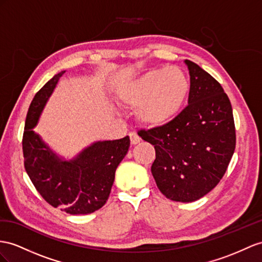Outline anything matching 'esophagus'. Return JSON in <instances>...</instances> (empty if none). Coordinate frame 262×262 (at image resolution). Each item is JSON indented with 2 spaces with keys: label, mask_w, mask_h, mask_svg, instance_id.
I'll use <instances>...</instances> for the list:
<instances>
[{
  "label": "esophagus",
  "mask_w": 262,
  "mask_h": 262,
  "mask_svg": "<svg viewBox=\"0 0 262 262\" xmlns=\"http://www.w3.org/2000/svg\"><path fill=\"white\" fill-rule=\"evenodd\" d=\"M129 138H130V144L132 145H136V144H138L140 142L139 136L137 135L136 133H134V132L129 134Z\"/></svg>",
  "instance_id": "34e87169"
}]
</instances>
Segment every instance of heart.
<instances>
[{"label": "heart", "instance_id": "obj_1", "mask_svg": "<svg viewBox=\"0 0 262 262\" xmlns=\"http://www.w3.org/2000/svg\"><path fill=\"white\" fill-rule=\"evenodd\" d=\"M189 83L177 67L155 69L127 82L119 90V103L136 110L140 124L158 128L170 124L182 112Z\"/></svg>", "mask_w": 262, "mask_h": 262}]
</instances>
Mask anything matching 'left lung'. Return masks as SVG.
Masks as SVG:
<instances>
[{
	"instance_id": "left-lung-1",
	"label": "left lung",
	"mask_w": 262,
	"mask_h": 262,
	"mask_svg": "<svg viewBox=\"0 0 262 262\" xmlns=\"http://www.w3.org/2000/svg\"><path fill=\"white\" fill-rule=\"evenodd\" d=\"M190 76L188 106L170 124L143 130L154 145L151 173L164 196L179 203L204 197L218 185L236 147L230 100L221 85L186 59Z\"/></svg>"
}]
</instances>
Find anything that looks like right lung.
<instances>
[{
	"mask_svg": "<svg viewBox=\"0 0 262 262\" xmlns=\"http://www.w3.org/2000/svg\"><path fill=\"white\" fill-rule=\"evenodd\" d=\"M65 71L52 77L33 98L23 134L24 167L33 185L53 207L71 214L98 210L108 199L119 163L128 151L126 136L95 142L72 159L57 155L33 128Z\"/></svg>",
	"mask_w": 262,
	"mask_h": 262,
	"instance_id": "right-lung-1",
	"label": "right lung"
}]
</instances>
